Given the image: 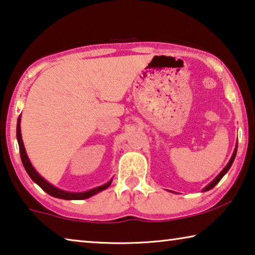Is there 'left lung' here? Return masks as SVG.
Segmentation results:
<instances>
[{"instance_id":"8db88e82","label":"left lung","mask_w":255,"mask_h":255,"mask_svg":"<svg viewBox=\"0 0 255 255\" xmlns=\"http://www.w3.org/2000/svg\"><path fill=\"white\" fill-rule=\"evenodd\" d=\"M236 152H237V148H235V150H234V153H233V156H232V158H231V160H229V162L227 164V166L225 167V168L222 170V173H220V174L218 175V176H217V177L214 179V181H212V182L210 183L209 185L204 187L203 191H209V190H211L212 187H214L216 184H218L219 181H220V179L223 178L224 175L228 172V169H229V168H231V166H232V164H233V161H234V159H235V157H236Z\"/></svg>"}]
</instances>
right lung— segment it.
<instances>
[{"mask_svg": "<svg viewBox=\"0 0 255 255\" xmlns=\"http://www.w3.org/2000/svg\"><path fill=\"white\" fill-rule=\"evenodd\" d=\"M16 139H18L20 157H21V161L23 164L24 169L27 170L28 175L30 176L32 181L37 183V184H38L41 189L46 192V193L52 195V197H55L58 199H64V200H82V199L90 198L91 195H94L96 193H98V192H100V191L107 189V187L111 185L112 181L106 183V184H104L102 186L96 187V189H93V190L87 191V192H82V193H72V192H66V191H62L60 189H56L55 186H53L52 184H49L47 181H45V179L36 172L35 168H33L31 165V162L29 161V158L26 153V150H24V145H23L22 139H21V130H20V116L18 119V124H16Z\"/></svg>", "mask_w": 255, "mask_h": 255, "instance_id": "obj_1", "label": "right lung"}]
</instances>
